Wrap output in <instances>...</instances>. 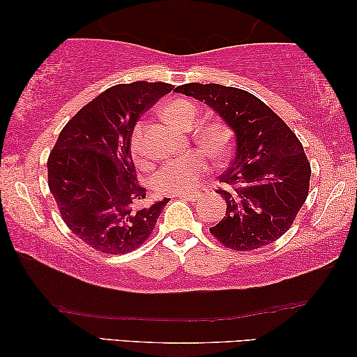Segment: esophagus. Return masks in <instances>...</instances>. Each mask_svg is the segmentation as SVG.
<instances>
[{"mask_svg": "<svg viewBox=\"0 0 357 357\" xmlns=\"http://www.w3.org/2000/svg\"><path fill=\"white\" fill-rule=\"evenodd\" d=\"M207 192L208 191H201V192H197V195H186V196H178V197H185V199L190 202H197L204 195H207Z\"/></svg>", "mask_w": 357, "mask_h": 357, "instance_id": "esophagus-1", "label": "esophagus"}]
</instances>
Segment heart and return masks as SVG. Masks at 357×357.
Segmentation results:
<instances>
[{
	"label": "heart",
	"mask_w": 357,
	"mask_h": 357,
	"mask_svg": "<svg viewBox=\"0 0 357 357\" xmlns=\"http://www.w3.org/2000/svg\"><path fill=\"white\" fill-rule=\"evenodd\" d=\"M162 114H165L169 123L182 131H188L196 125L199 119V109L196 102L186 98H175L167 101L162 106ZM144 121H139L134 128L131 136V155L137 165H147V150L144 145ZM192 139L206 153L220 160L226 155L229 149V132L226 126L218 120L202 121L192 130ZM207 171V160L201 151H192L183 160L166 162L160 171L155 174L151 180V188L158 195H171V196H186L191 195L197 190L201 183L202 175Z\"/></svg>",
	"instance_id": "heart-1"
}]
</instances>
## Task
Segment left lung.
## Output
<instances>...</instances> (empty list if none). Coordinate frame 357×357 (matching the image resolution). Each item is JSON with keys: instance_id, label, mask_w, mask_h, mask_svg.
<instances>
[{"instance_id": "8db88e82", "label": "left lung", "mask_w": 357, "mask_h": 357, "mask_svg": "<svg viewBox=\"0 0 357 357\" xmlns=\"http://www.w3.org/2000/svg\"><path fill=\"white\" fill-rule=\"evenodd\" d=\"M175 91L208 104L236 136V153L217 190L226 215L210 234L237 251L273 243L293 226L310 188L312 167L301 140L267 104L245 90L186 84Z\"/></svg>"}]
</instances>
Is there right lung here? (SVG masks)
I'll return each instance as SVG.
<instances>
[{
	"label": "right lung",
	"instance_id": "obj_1",
	"mask_svg": "<svg viewBox=\"0 0 357 357\" xmlns=\"http://www.w3.org/2000/svg\"><path fill=\"white\" fill-rule=\"evenodd\" d=\"M172 89L144 80L110 86L68 121L50 151L47 177L61 218L99 253L139 248L169 202L145 204L130 144L140 115Z\"/></svg>",
	"mask_w": 357,
	"mask_h": 357
}]
</instances>
